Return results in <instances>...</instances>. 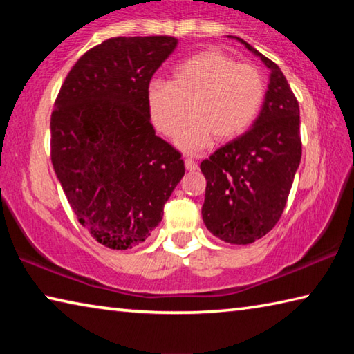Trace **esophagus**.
<instances>
[{"label":"esophagus","mask_w":354,"mask_h":354,"mask_svg":"<svg viewBox=\"0 0 354 354\" xmlns=\"http://www.w3.org/2000/svg\"><path fill=\"white\" fill-rule=\"evenodd\" d=\"M184 164H185V169H187L189 171L198 170V164H196L195 160H192L190 158H185V159H184Z\"/></svg>","instance_id":"34e87169"}]
</instances>
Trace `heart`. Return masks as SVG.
<instances>
[{
    "label": "heart",
    "instance_id": "heart-1",
    "mask_svg": "<svg viewBox=\"0 0 354 354\" xmlns=\"http://www.w3.org/2000/svg\"><path fill=\"white\" fill-rule=\"evenodd\" d=\"M266 82L253 65L239 64L218 50L185 59L173 70L171 81L156 80L148 87L149 115L160 133L175 136L192 109L176 143L200 151L218 140H231L250 128L259 112Z\"/></svg>",
    "mask_w": 354,
    "mask_h": 354
}]
</instances>
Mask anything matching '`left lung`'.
<instances>
[{
    "mask_svg": "<svg viewBox=\"0 0 354 354\" xmlns=\"http://www.w3.org/2000/svg\"><path fill=\"white\" fill-rule=\"evenodd\" d=\"M236 39L270 68V82L253 127L201 162L207 181L201 215L215 237L247 245L281 218L301 160V137L298 101L283 71Z\"/></svg>",
    "mask_w": 354,
    "mask_h": 354,
    "instance_id": "1",
    "label": "left lung"
}]
</instances>
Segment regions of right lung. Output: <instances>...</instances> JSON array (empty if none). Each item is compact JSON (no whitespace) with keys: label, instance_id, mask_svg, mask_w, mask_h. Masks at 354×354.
Segmentation results:
<instances>
[{"label":"right lung","instance_id":"add662e5","mask_svg":"<svg viewBox=\"0 0 354 354\" xmlns=\"http://www.w3.org/2000/svg\"><path fill=\"white\" fill-rule=\"evenodd\" d=\"M176 45L169 35L107 39L80 57L56 98L53 169L77 221L107 248L148 239L184 176L148 107L149 81Z\"/></svg>","mask_w":354,"mask_h":354}]
</instances>
